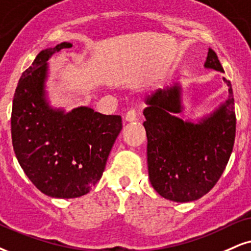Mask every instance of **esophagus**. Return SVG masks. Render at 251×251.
Returning <instances> with one entry per match:
<instances>
[{
	"label": "esophagus",
	"mask_w": 251,
	"mask_h": 251,
	"mask_svg": "<svg viewBox=\"0 0 251 251\" xmlns=\"http://www.w3.org/2000/svg\"><path fill=\"white\" fill-rule=\"evenodd\" d=\"M136 119H137V111H136V109H132L128 110V113H126V120L129 121V122H132V121H135Z\"/></svg>",
	"instance_id": "esophagus-1"
}]
</instances>
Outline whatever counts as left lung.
Wrapping results in <instances>:
<instances>
[{
	"instance_id": "obj_1",
	"label": "left lung",
	"mask_w": 251,
	"mask_h": 251,
	"mask_svg": "<svg viewBox=\"0 0 251 251\" xmlns=\"http://www.w3.org/2000/svg\"><path fill=\"white\" fill-rule=\"evenodd\" d=\"M207 69L224 72L212 49ZM229 99L214 114L193 125L180 113V87L157 89L147 98L143 123L148 137V170L152 187L165 199L188 202L208 193L220 179L233 151L236 116L229 80Z\"/></svg>"
}]
</instances>
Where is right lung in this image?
I'll return each instance as SVG.
<instances>
[{"instance_id":"add662e5","label":"right lung","mask_w":251,"mask_h":251,"mask_svg":"<svg viewBox=\"0 0 251 251\" xmlns=\"http://www.w3.org/2000/svg\"><path fill=\"white\" fill-rule=\"evenodd\" d=\"M69 48L65 42L37 54L18 81L11 111L12 147L21 168L40 192L66 199L85 196L100 180L122 129L120 115L88 107L65 114L48 106L46 61Z\"/></svg>"}]
</instances>
